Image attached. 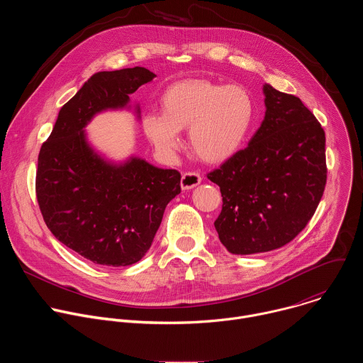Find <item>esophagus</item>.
Returning a JSON list of instances; mask_svg holds the SVG:
<instances>
[{
    "label": "esophagus",
    "mask_w": 363,
    "mask_h": 363,
    "mask_svg": "<svg viewBox=\"0 0 363 363\" xmlns=\"http://www.w3.org/2000/svg\"><path fill=\"white\" fill-rule=\"evenodd\" d=\"M201 181H202V178L198 172H185L181 179V186H182V189H192L196 185H199Z\"/></svg>",
    "instance_id": "1"
}]
</instances>
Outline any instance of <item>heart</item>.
<instances>
[{"label":"heart","instance_id":"b5f03b06","mask_svg":"<svg viewBox=\"0 0 363 363\" xmlns=\"http://www.w3.org/2000/svg\"><path fill=\"white\" fill-rule=\"evenodd\" d=\"M162 112H147L140 126L162 158L181 146V130L205 162L221 164L242 149L257 116L252 94L240 84L191 79L171 84L161 96Z\"/></svg>","mask_w":363,"mask_h":363}]
</instances>
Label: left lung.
<instances>
[{
  "label": "left lung",
  "mask_w": 363,
  "mask_h": 363,
  "mask_svg": "<svg viewBox=\"0 0 363 363\" xmlns=\"http://www.w3.org/2000/svg\"><path fill=\"white\" fill-rule=\"evenodd\" d=\"M266 115L248 146L210 172L223 210L214 225L233 254L290 242L313 217L326 185L325 130L298 97L263 86Z\"/></svg>",
  "instance_id": "obj_1"
}]
</instances>
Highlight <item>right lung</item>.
Wrapping results in <instances>:
<instances>
[{"label": "right lung", "instance_id": "add662e5", "mask_svg": "<svg viewBox=\"0 0 363 363\" xmlns=\"http://www.w3.org/2000/svg\"><path fill=\"white\" fill-rule=\"evenodd\" d=\"M157 77L145 67L94 73L60 109L38 153L35 192L43 218L66 247L100 266H130L152 245L181 174L135 155L113 162L84 128L105 111L129 109V94ZM139 118V105L135 106Z\"/></svg>", "mask_w": 363, "mask_h": 363}]
</instances>
